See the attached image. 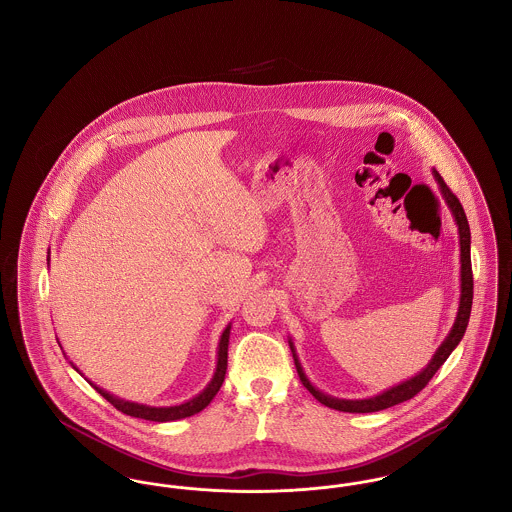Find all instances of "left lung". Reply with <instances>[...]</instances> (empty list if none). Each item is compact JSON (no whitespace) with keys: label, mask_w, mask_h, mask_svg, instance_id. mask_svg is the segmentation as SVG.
I'll return each instance as SVG.
<instances>
[{"label":"left lung","mask_w":512,"mask_h":512,"mask_svg":"<svg viewBox=\"0 0 512 512\" xmlns=\"http://www.w3.org/2000/svg\"><path fill=\"white\" fill-rule=\"evenodd\" d=\"M434 172V178L438 182L439 192L443 195L447 207L451 209L453 213V219L459 226V245H461V297H459V311H457V317L453 322V328L451 332L447 334V338L441 341V345L438 347V351L434 353L432 361L426 365V368H422L416 376L393 386L390 390L382 391L374 397H366V399H338V397H332V395H326L322 391L315 388L311 384V380L305 376L303 372V366L297 359V353H295V345L290 340V349L293 353V361H295V368H297V374H299V380L303 382V386L307 390L311 391L315 395V399L320 401L324 407H330V409H336V411H343V413H376V411H384V409H390L393 405H399L403 401H409L413 399L414 395L418 391L424 390L426 384L434 378V374L438 372L439 366L443 365L447 361V357L453 353V349L461 343L463 340L464 332H466V326H468V318H470V309H472V290H474V280H472V263H470V226H468V220L464 215L463 205L461 201L457 199V195L453 194L447 184L443 182L441 174L436 169H432Z\"/></svg>","instance_id":"8db88e82"}]
</instances>
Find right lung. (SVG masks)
I'll return each instance as SVG.
<instances>
[{
	"instance_id": "obj_1",
	"label": "right lung",
	"mask_w": 512,
	"mask_h": 512,
	"mask_svg": "<svg viewBox=\"0 0 512 512\" xmlns=\"http://www.w3.org/2000/svg\"><path fill=\"white\" fill-rule=\"evenodd\" d=\"M230 328L232 324H228L222 332L219 340V351H217V368H215V374L211 378V382L205 386V390L199 391L195 397H192L190 401L186 403H180V405H172V407H149V405H142V403H134V401H126L121 397H115L113 393L99 388L96 384H90L94 386V390L98 391L99 395H103L117 411L128 414V416H136V418H144V420H151V422H172V420H180V418H186V416H192L197 414L199 411H203L211 401L213 397L217 395V391L220 390L222 382H224V374H226V366H228V340H230ZM73 368L76 366L73 365ZM78 370V368H76ZM80 372V370H78Z\"/></svg>"
}]
</instances>
